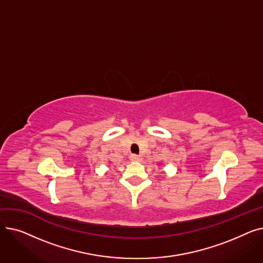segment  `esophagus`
Returning <instances> with one entry per match:
<instances>
[{
  "label": "esophagus",
  "instance_id": "obj_1",
  "mask_svg": "<svg viewBox=\"0 0 263 263\" xmlns=\"http://www.w3.org/2000/svg\"><path fill=\"white\" fill-rule=\"evenodd\" d=\"M130 160L133 161V162H140V161H142V157L137 156V155H131Z\"/></svg>",
  "mask_w": 263,
  "mask_h": 263
}]
</instances>
